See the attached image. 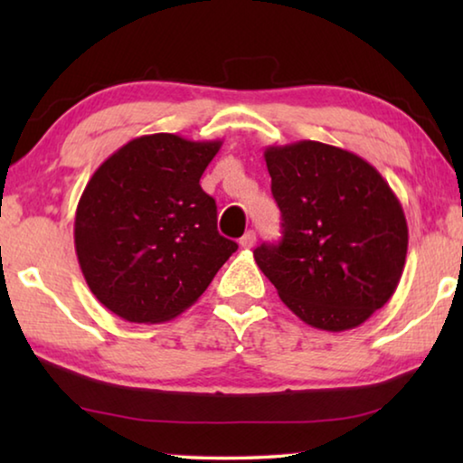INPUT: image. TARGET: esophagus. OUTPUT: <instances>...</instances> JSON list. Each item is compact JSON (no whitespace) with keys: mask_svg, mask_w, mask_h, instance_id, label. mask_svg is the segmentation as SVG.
I'll list each match as a JSON object with an SVG mask.
<instances>
[{"mask_svg":"<svg viewBox=\"0 0 463 463\" xmlns=\"http://www.w3.org/2000/svg\"><path fill=\"white\" fill-rule=\"evenodd\" d=\"M239 242H241L242 249H250V247L255 245V232L253 231H247L245 234H242Z\"/></svg>","mask_w":463,"mask_h":463,"instance_id":"34e87169","label":"esophagus"}]
</instances>
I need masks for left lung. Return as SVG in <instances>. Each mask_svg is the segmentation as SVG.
Returning a JSON list of instances; mask_svg holds the SVG:
<instances>
[{"mask_svg": "<svg viewBox=\"0 0 463 463\" xmlns=\"http://www.w3.org/2000/svg\"><path fill=\"white\" fill-rule=\"evenodd\" d=\"M281 241L255 261L281 302L320 331H349L386 304L401 281L409 226L378 169L345 148L300 140L265 148Z\"/></svg>", "mask_w": 463, "mask_h": 463, "instance_id": "8db88e82", "label": "left lung"}]
</instances>
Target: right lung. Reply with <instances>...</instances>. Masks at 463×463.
I'll return each instance as SVG.
<instances>
[{"label": "right lung", "instance_id": "add662e5", "mask_svg": "<svg viewBox=\"0 0 463 463\" xmlns=\"http://www.w3.org/2000/svg\"><path fill=\"white\" fill-rule=\"evenodd\" d=\"M222 140L156 132L101 163L75 213V250L91 294L128 323H165L206 292L237 242L216 229L200 177Z\"/></svg>", "mask_w": 463, "mask_h": 463}]
</instances>
